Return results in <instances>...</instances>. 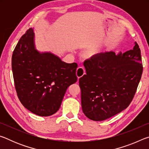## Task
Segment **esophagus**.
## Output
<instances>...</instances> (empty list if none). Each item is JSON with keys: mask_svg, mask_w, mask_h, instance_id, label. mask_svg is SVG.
<instances>
[{"mask_svg": "<svg viewBox=\"0 0 149 149\" xmlns=\"http://www.w3.org/2000/svg\"><path fill=\"white\" fill-rule=\"evenodd\" d=\"M85 74V69L84 67H79L77 68V71H76V75L78 77V79L80 77H81L83 75Z\"/></svg>", "mask_w": 149, "mask_h": 149, "instance_id": "obj_1", "label": "esophagus"}]
</instances>
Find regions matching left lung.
I'll list each match as a JSON object with an SVG mask.
<instances>
[{
    "label": "left lung",
    "instance_id": "8db88e82",
    "mask_svg": "<svg viewBox=\"0 0 149 149\" xmlns=\"http://www.w3.org/2000/svg\"><path fill=\"white\" fill-rule=\"evenodd\" d=\"M86 74L79 78L82 110L93 121L105 120L130 105L143 73L141 50L95 54L84 62Z\"/></svg>",
    "mask_w": 149,
    "mask_h": 149
}]
</instances>
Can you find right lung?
<instances>
[{"mask_svg":"<svg viewBox=\"0 0 149 149\" xmlns=\"http://www.w3.org/2000/svg\"><path fill=\"white\" fill-rule=\"evenodd\" d=\"M77 63L68 64L50 52L35 47L33 29L20 38L12 56V70L17 95L24 107L40 116L59 110L70 85L77 81Z\"/></svg>","mask_w":149,"mask_h":149,"instance_id":"add662e5","label":"right lung"}]
</instances>
